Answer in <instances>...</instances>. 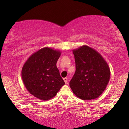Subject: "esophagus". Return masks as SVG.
Wrapping results in <instances>:
<instances>
[{
	"label": "esophagus",
	"instance_id": "1",
	"mask_svg": "<svg viewBox=\"0 0 129 129\" xmlns=\"http://www.w3.org/2000/svg\"><path fill=\"white\" fill-rule=\"evenodd\" d=\"M63 80H64V82H65V83H68V78L67 77H65V78L63 79Z\"/></svg>",
	"mask_w": 129,
	"mask_h": 129
}]
</instances>
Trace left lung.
<instances>
[{
	"mask_svg": "<svg viewBox=\"0 0 129 129\" xmlns=\"http://www.w3.org/2000/svg\"><path fill=\"white\" fill-rule=\"evenodd\" d=\"M76 72L69 85L74 94L80 99L98 98L106 88L110 70L106 61L94 49L83 45L73 50Z\"/></svg>",
	"mask_w": 129,
	"mask_h": 129,
	"instance_id": "8db88e82",
	"label": "left lung"
}]
</instances>
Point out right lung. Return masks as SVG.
I'll return each instance as SVG.
<instances>
[{"label": "right lung", "instance_id": "1", "mask_svg": "<svg viewBox=\"0 0 129 129\" xmlns=\"http://www.w3.org/2000/svg\"><path fill=\"white\" fill-rule=\"evenodd\" d=\"M61 52L43 47L31 54L22 69V78L26 89L31 95L42 100L54 98L65 84L56 63Z\"/></svg>", "mask_w": 129, "mask_h": 129}]
</instances>
